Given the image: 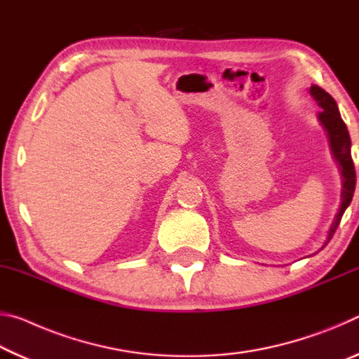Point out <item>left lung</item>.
I'll list each match as a JSON object with an SVG mask.
<instances>
[{"label":"left lung","mask_w":359,"mask_h":359,"mask_svg":"<svg viewBox=\"0 0 359 359\" xmlns=\"http://www.w3.org/2000/svg\"><path fill=\"white\" fill-rule=\"evenodd\" d=\"M309 92H311V95L313 96V100L317 101V104L323 109V111L318 114V120H320V123L325 126V130L327 133V139H330L332 156H334V160L337 161L340 174H342V193H340V199H342V203H340L337 215H336V218H334L330 231H327V238L325 242V245H326L327 242L331 241L334 233H336L339 223H340V220H342L344 212L350 205L351 198H353L355 185H356V174H355L353 160H351L350 135H348L347 125H345L344 120L340 118L336 101H334V98L330 93H326L323 88H320L318 85H312Z\"/></svg>","instance_id":"obj_1"}]
</instances>
